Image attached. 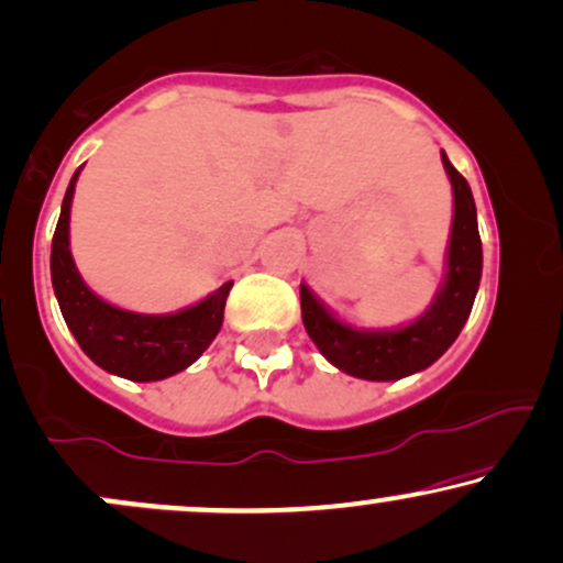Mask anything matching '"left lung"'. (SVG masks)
Listing matches in <instances>:
<instances>
[{"mask_svg": "<svg viewBox=\"0 0 563 563\" xmlns=\"http://www.w3.org/2000/svg\"><path fill=\"white\" fill-rule=\"evenodd\" d=\"M453 187V229L448 247V271L438 297L413 323L402 329H353L334 319L300 284L302 323L323 358L340 372L368 382H393L424 372L453 345L472 313L482 279V240L477 229V205L468 181L453 168L442 152Z\"/></svg>", "mask_w": 563, "mask_h": 563, "instance_id": "obj_1", "label": "left lung"}]
</instances>
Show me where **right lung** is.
<instances>
[{"label": "right lung", "mask_w": 563, "mask_h": 563, "mask_svg": "<svg viewBox=\"0 0 563 563\" xmlns=\"http://www.w3.org/2000/svg\"><path fill=\"white\" fill-rule=\"evenodd\" d=\"M81 168L65 191L63 210L52 236V287L76 342L104 372L131 382H157L191 366L216 340L223 306L234 282L218 287L197 306L168 316L131 313L104 302L86 287L70 255V202Z\"/></svg>", "instance_id": "1"}]
</instances>
